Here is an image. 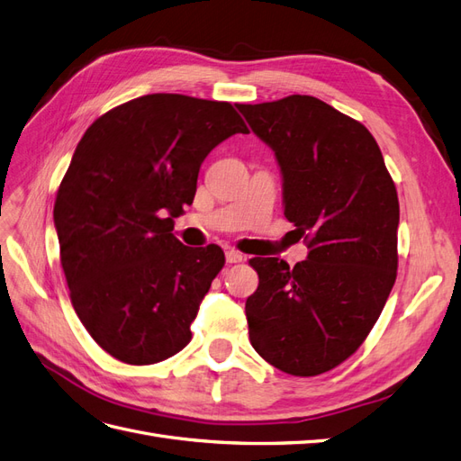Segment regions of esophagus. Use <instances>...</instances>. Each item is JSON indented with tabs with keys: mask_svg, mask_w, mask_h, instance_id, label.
I'll return each instance as SVG.
<instances>
[{
	"mask_svg": "<svg viewBox=\"0 0 461 461\" xmlns=\"http://www.w3.org/2000/svg\"><path fill=\"white\" fill-rule=\"evenodd\" d=\"M225 258H227V263H240V261H244V256L240 252H236V249H227Z\"/></svg>",
	"mask_w": 461,
	"mask_h": 461,
	"instance_id": "esophagus-1",
	"label": "esophagus"
}]
</instances>
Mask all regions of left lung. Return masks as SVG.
<instances>
[{
	"instance_id": "left-lung-1",
	"label": "left lung",
	"mask_w": 461,
	"mask_h": 461,
	"mask_svg": "<svg viewBox=\"0 0 461 461\" xmlns=\"http://www.w3.org/2000/svg\"><path fill=\"white\" fill-rule=\"evenodd\" d=\"M236 107L275 151L285 215L310 249L294 267L249 259V342L288 375H321L357 350L394 286L396 186L364 124L313 95Z\"/></svg>"
}]
</instances>
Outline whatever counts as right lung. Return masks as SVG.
<instances>
[{
  "label": "right lung",
  "mask_w": 461,
  "mask_h": 461,
  "mask_svg": "<svg viewBox=\"0 0 461 461\" xmlns=\"http://www.w3.org/2000/svg\"><path fill=\"white\" fill-rule=\"evenodd\" d=\"M236 132L248 129L227 102L148 94L95 119L73 153L53 207L61 265L82 325L124 364H158L192 339L225 254L178 242L173 219Z\"/></svg>",
  "instance_id": "add662e5"
}]
</instances>
